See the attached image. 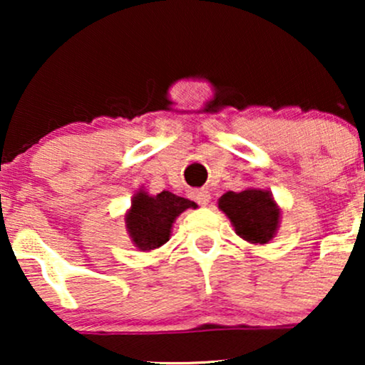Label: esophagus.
<instances>
[{
  "instance_id": "34e87169",
  "label": "esophagus",
  "mask_w": 365,
  "mask_h": 365,
  "mask_svg": "<svg viewBox=\"0 0 365 365\" xmlns=\"http://www.w3.org/2000/svg\"><path fill=\"white\" fill-rule=\"evenodd\" d=\"M192 197H194L200 206H207L209 199H211V194H209L207 188H199V190L192 192Z\"/></svg>"
}]
</instances>
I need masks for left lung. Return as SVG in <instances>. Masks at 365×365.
Returning <instances> with one entry per match:
<instances>
[{
	"instance_id": "1",
	"label": "left lung",
	"mask_w": 365,
	"mask_h": 365,
	"mask_svg": "<svg viewBox=\"0 0 365 365\" xmlns=\"http://www.w3.org/2000/svg\"><path fill=\"white\" fill-rule=\"evenodd\" d=\"M217 207L232 221L237 235L254 245L269 244L282 221V207L262 188L226 192L217 199Z\"/></svg>"
}]
</instances>
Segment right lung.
Segmentation results:
<instances>
[{
  "label": "right lung",
  "instance_id": "1",
  "mask_svg": "<svg viewBox=\"0 0 365 365\" xmlns=\"http://www.w3.org/2000/svg\"><path fill=\"white\" fill-rule=\"evenodd\" d=\"M195 207V202L171 194L170 190L149 195L144 188H139L125 215V228L140 252H150L170 240L175 220L187 209Z\"/></svg>",
  "mask_w": 365,
  "mask_h": 365
}]
</instances>
